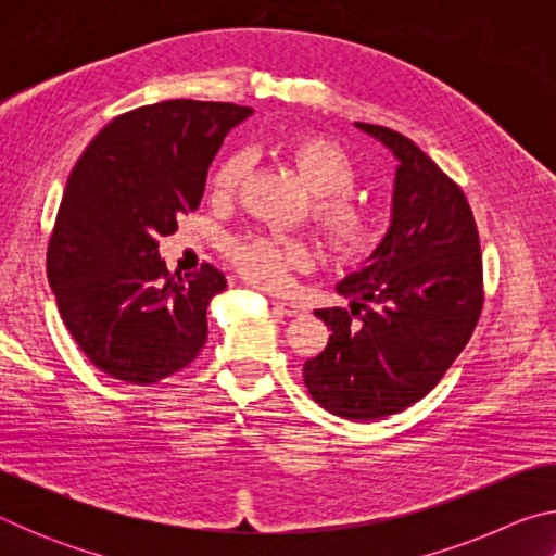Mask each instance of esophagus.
I'll return each mask as SVG.
<instances>
[{"instance_id":"1","label":"esophagus","mask_w":556,"mask_h":556,"mask_svg":"<svg viewBox=\"0 0 556 556\" xmlns=\"http://www.w3.org/2000/svg\"><path fill=\"white\" fill-rule=\"evenodd\" d=\"M271 304H275V308H279V312L285 314V316H299V314L306 312V306L304 304H296V301L277 299V301H271Z\"/></svg>"}]
</instances>
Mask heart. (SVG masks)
<instances>
[{"instance_id": "heart-1", "label": "heart", "mask_w": 556, "mask_h": 556, "mask_svg": "<svg viewBox=\"0 0 556 556\" xmlns=\"http://www.w3.org/2000/svg\"><path fill=\"white\" fill-rule=\"evenodd\" d=\"M291 166L308 191L314 193L312 215L316 228L338 255H355L368 248L378 235V208L351 188L357 181V168L343 144L326 135H301L287 144ZM248 159L228 156L215 168L213 191L232 193L240 186ZM228 257L244 277L260 287H285L291 271L308 269L314 262L312 244L289 235L248 232L228 242Z\"/></svg>"}]
</instances>
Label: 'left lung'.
<instances>
[{
  "label": "left lung",
  "instance_id": "8db88e82",
  "mask_svg": "<svg viewBox=\"0 0 556 556\" xmlns=\"http://www.w3.org/2000/svg\"><path fill=\"white\" fill-rule=\"evenodd\" d=\"M397 156L392 220L363 269L338 285L351 308H318L331 328L304 363L308 394L336 417L372 421L437 388L483 308L478 228L456 181L400 131L355 122Z\"/></svg>",
  "mask_w": 556,
  "mask_h": 556
}]
</instances>
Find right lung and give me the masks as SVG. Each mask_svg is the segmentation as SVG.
Returning a JSON list of instances; mask_svg holds the SVG:
<instances>
[{
  "instance_id": "add662e5",
  "label": "right lung",
  "mask_w": 556,
  "mask_h": 556,
  "mask_svg": "<svg viewBox=\"0 0 556 556\" xmlns=\"http://www.w3.org/2000/svg\"><path fill=\"white\" fill-rule=\"evenodd\" d=\"M252 115L232 102L166 100L102 127L75 162L49 240L46 275L88 361L110 378L152 384L195 361L223 271H168L159 238L199 208L228 131Z\"/></svg>"
}]
</instances>
